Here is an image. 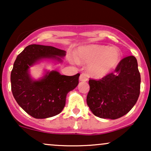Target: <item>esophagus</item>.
Listing matches in <instances>:
<instances>
[{"mask_svg": "<svg viewBox=\"0 0 151 151\" xmlns=\"http://www.w3.org/2000/svg\"><path fill=\"white\" fill-rule=\"evenodd\" d=\"M79 80L83 81H87L88 80V75H87V74L81 73L80 74V77H79Z\"/></svg>", "mask_w": 151, "mask_h": 151, "instance_id": "esophagus-1", "label": "esophagus"}]
</instances>
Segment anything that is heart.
Segmentation results:
<instances>
[{
    "label": "heart",
    "instance_id": "obj_1",
    "mask_svg": "<svg viewBox=\"0 0 151 151\" xmlns=\"http://www.w3.org/2000/svg\"><path fill=\"white\" fill-rule=\"evenodd\" d=\"M121 54L114 47L90 45L80 47L76 54V60L89 64L90 75L101 78L109 74L119 63Z\"/></svg>",
    "mask_w": 151,
    "mask_h": 151
}]
</instances>
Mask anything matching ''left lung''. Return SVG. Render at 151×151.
Segmentation results:
<instances>
[{"label":"left lung","mask_w":151,"mask_h":151,"mask_svg":"<svg viewBox=\"0 0 151 151\" xmlns=\"http://www.w3.org/2000/svg\"><path fill=\"white\" fill-rule=\"evenodd\" d=\"M86 103L96 116L116 119L136 104L140 94L141 74L134 56L122 59L114 72L101 79H90Z\"/></svg>","instance_id":"1"}]
</instances>
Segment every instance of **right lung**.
Here are the masks:
<instances>
[{
    "instance_id": "add662e5",
    "label": "right lung",
    "mask_w": 151,
    "mask_h": 151,
    "mask_svg": "<svg viewBox=\"0 0 151 151\" xmlns=\"http://www.w3.org/2000/svg\"><path fill=\"white\" fill-rule=\"evenodd\" d=\"M65 50L52 46L30 45L17 57L10 74L11 90L15 101L24 111L35 119L58 115L65 106L66 96L79 84L80 74L61 75L57 71L47 72L40 80H33L29 68L42 59L61 62Z\"/></svg>"
}]
</instances>
